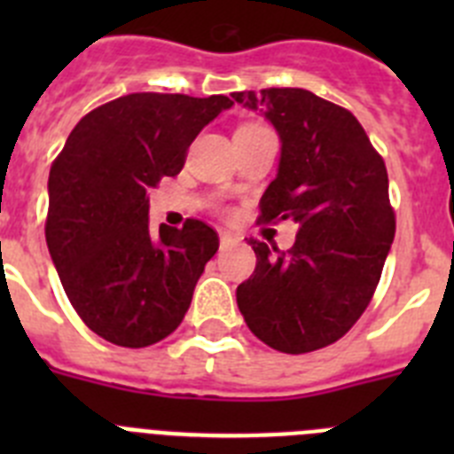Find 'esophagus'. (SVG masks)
<instances>
[{
  "instance_id": "obj_1",
  "label": "esophagus",
  "mask_w": 454,
  "mask_h": 454,
  "mask_svg": "<svg viewBox=\"0 0 454 454\" xmlns=\"http://www.w3.org/2000/svg\"><path fill=\"white\" fill-rule=\"evenodd\" d=\"M234 243L236 239L230 234V231H220V250H227V247H231Z\"/></svg>"
}]
</instances>
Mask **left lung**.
<instances>
[{
    "mask_svg": "<svg viewBox=\"0 0 454 454\" xmlns=\"http://www.w3.org/2000/svg\"><path fill=\"white\" fill-rule=\"evenodd\" d=\"M231 98L259 111L282 143L259 220L298 224L288 252L247 240L256 268L236 302L266 346L320 350L359 320L382 275L395 236L387 168L359 120L314 92L266 88Z\"/></svg>",
    "mask_w": 454,
    "mask_h": 454,
    "instance_id": "8db88e82",
    "label": "left lung"
}]
</instances>
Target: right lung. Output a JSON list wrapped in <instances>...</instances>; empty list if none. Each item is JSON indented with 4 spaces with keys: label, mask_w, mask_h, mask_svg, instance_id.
I'll list each match as a JSON object with an SVG mask.
<instances>
[{
    "label": "right lung",
    "mask_w": 454,
    "mask_h": 454,
    "mask_svg": "<svg viewBox=\"0 0 454 454\" xmlns=\"http://www.w3.org/2000/svg\"><path fill=\"white\" fill-rule=\"evenodd\" d=\"M224 95L134 92L95 108L50 170L45 239L67 300L108 343L147 348L177 330L218 234L202 220L150 230L147 188L175 177Z\"/></svg>",
    "instance_id": "1"
}]
</instances>
